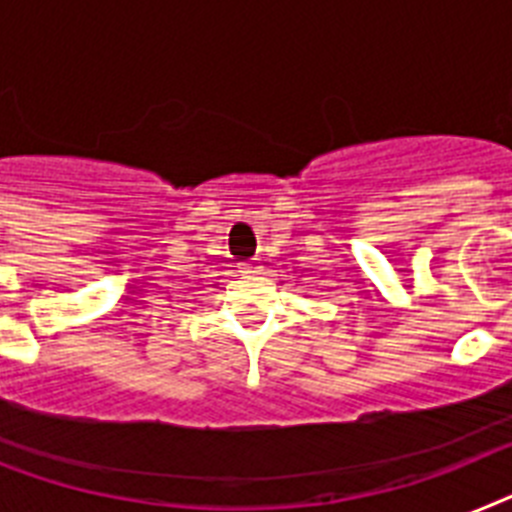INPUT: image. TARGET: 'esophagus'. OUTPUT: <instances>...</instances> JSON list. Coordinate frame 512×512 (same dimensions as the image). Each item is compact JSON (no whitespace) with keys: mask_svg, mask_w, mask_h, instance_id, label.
I'll return each mask as SVG.
<instances>
[{"mask_svg":"<svg viewBox=\"0 0 512 512\" xmlns=\"http://www.w3.org/2000/svg\"><path fill=\"white\" fill-rule=\"evenodd\" d=\"M251 269H259V266H251Z\"/></svg>","mask_w":512,"mask_h":512,"instance_id":"obj_1","label":"esophagus"}]
</instances>
